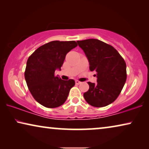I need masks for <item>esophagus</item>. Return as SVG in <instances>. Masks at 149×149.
Returning <instances> with one entry per match:
<instances>
[{"label":"esophagus","mask_w":149,"mask_h":149,"mask_svg":"<svg viewBox=\"0 0 149 149\" xmlns=\"http://www.w3.org/2000/svg\"><path fill=\"white\" fill-rule=\"evenodd\" d=\"M75 83H76L77 85H79V84H80V83H81V82H80V81H79L76 80V81H75Z\"/></svg>","instance_id":"obj_1"}]
</instances>
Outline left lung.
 <instances>
[{
    "instance_id": "8db88e82",
    "label": "left lung",
    "mask_w": 149,
    "mask_h": 149,
    "mask_svg": "<svg viewBox=\"0 0 149 149\" xmlns=\"http://www.w3.org/2000/svg\"><path fill=\"white\" fill-rule=\"evenodd\" d=\"M77 42L88 59L89 70L95 71L97 75L96 83H87L89 89L83 93L85 100L94 107L113 103L127 79L125 60L113 46L100 40L90 38Z\"/></svg>"
}]
</instances>
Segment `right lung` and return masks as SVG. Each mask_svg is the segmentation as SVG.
I'll return each mask as SVG.
<instances>
[{"mask_svg":"<svg viewBox=\"0 0 149 149\" xmlns=\"http://www.w3.org/2000/svg\"><path fill=\"white\" fill-rule=\"evenodd\" d=\"M77 46L74 40H54L39 47L28 58L24 72L26 83L35 100L43 107L56 108L66 102L75 82L55 76V71L61 70L66 54Z\"/></svg>","mask_w":149,"mask_h":149,"instance_id":"add662e5","label":"right lung"}]
</instances>
